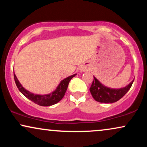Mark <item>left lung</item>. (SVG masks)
Here are the masks:
<instances>
[{
  "label": "left lung",
  "instance_id": "8db88e82",
  "mask_svg": "<svg viewBox=\"0 0 147 147\" xmlns=\"http://www.w3.org/2000/svg\"><path fill=\"white\" fill-rule=\"evenodd\" d=\"M133 81L134 79L126 87L119 89H113L104 86L95 77H94L93 82L90 88V93L97 102L101 103H113L117 102L129 90Z\"/></svg>",
  "mask_w": 147,
  "mask_h": 147
}]
</instances>
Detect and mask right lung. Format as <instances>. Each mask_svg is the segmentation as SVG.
<instances>
[{
    "label": "right lung",
    "mask_w": 147,
    "mask_h": 147,
    "mask_svg": "<svg viewBox=\"0 0 147 147\" xmlns=\"http://www.w3.org/2000/svg\"><path fill=\"white\" fill-rule=\"evenodd\" d=\"M75 75L76 74L70 76V77H67V78L62 80L59 84V85L57 86L56 90L54 91V92L48 94V95H41L33 94L32 93V92H29L28 90H25L24 88L22 86L21 84H20V82H18L17 77H16V76L15 75V74L14 73L15 83H16V86H17L18 90H20V92H21L25 97H26L27 98L29 99L30 100H31L32 102H34L35 104L42 106H49L54 105V104L58 103L60 100H61L62 98L63 97V96L65 95L67 88H68L69 82H70V81L72 79V77H75Z\"/></svg>",
    "instance_id": "right-lung-1"
}]
</instances>
